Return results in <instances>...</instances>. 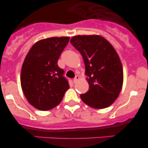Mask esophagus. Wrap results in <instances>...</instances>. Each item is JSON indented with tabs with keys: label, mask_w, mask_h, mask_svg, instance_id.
<instances>
[{
	"label": "esophagus",
	"mask_w": 148,
	"mask_h": 148,
	"mask_svg": "<svg viewBox=\"0 0 148 148\" xmlns=\"http://www.w3.org/2000/svg\"><path fill=\"white\" fill-rule=\"evenodd\" d=\"M79 78H80V77L78 76V75H76V76L75 77V78L73 79V82H74V83H75V82H76L77 81L79 80Z\"/></svg>",
	"instance_id": "esophagus-1"
}]
</instances>
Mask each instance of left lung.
<instances>
[{"instance_id": "left-lung-1", "label": "left lung", "mask_w": 148, "mask_h": 148, "mask_svg": "<svg viewBox=\"0 0 148 148\" xmlns=\"http://www.w3.org/2000/svg\"><path fill=\"white\" fill-rule=\"evenodd\" d=\"M85 64L89 90L80 95L83 102L95 109L110 106L123 85V68L116 49L101 35H75L70 40Z\"/></svg>"}]
</instances>
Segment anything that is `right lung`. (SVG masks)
<instances>
[{
    "label": "right lung",
    "instance_id": "add662e5",
    "mask_svg": "<svg viewBox=\"0 0 148 148\" xmlns=\"http://www.w3.org/2000/svg\"><path fill=\"white\" fill-rule=\"evenodd\" d=\"M70 37H52L34 44L23 61L21 85L26 99L39 110H49L60 104L70 85L58 66L61 53Z\"/></svg>",
    "mask_w": 148,
    "mask_h": 148
}]
</instances>
